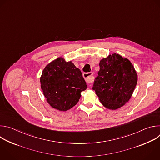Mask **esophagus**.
Wrapping results in <instances>:
<instances>
[{"mask_svg": "<svg viewBox=\"0 0 160 160\" xmlns=\"http://www.w3.org/2000/svg\"><path fill=\"white\" fill-rule=\"evenodd\" d=\"M83 77L84 79L86 80V82L88 83H92L94 81V78L92 76V72H88V73H84Z\"/></svg>", "mask_w": 160, "mask_h": 160, "instance_id": "esophagus-1", "label": "esophagus"}]
</instances>
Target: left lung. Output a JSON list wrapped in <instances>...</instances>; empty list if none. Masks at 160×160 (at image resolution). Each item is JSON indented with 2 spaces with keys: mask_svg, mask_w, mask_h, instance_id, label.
<instances>
[{
  "mask_svg": "<svg viewBox=\"0 0 160 160\" xmlns=\"http://www.w3.org/2000/svg\"><path fill=\"white\" fill-rule=\"evenodd\" d=\"M99 65L92 89L105 107L118 109L131 98L138 82L137 72L129 59L115 53L102 59Z\"/></svg>",
  "mask_w": 160,
  "mask_h": 160,
  "instance_id": "8db88e82",
  "label": "left lung"
}]
</instances>
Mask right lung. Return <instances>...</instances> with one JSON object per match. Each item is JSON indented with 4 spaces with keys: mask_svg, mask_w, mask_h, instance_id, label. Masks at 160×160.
Instances as JSON below:
<instances>
[{
    "mask_svg": "<svg viewBox=\"0 0 160 160\" xmlns=\"http://www.w3.org/2000/svg\"><path fill=\"white\" fill-rule=\"evenodd\" d=\"M40 82L47 102L59 111H67L75 106L81 92L87 88L79 69L62 57L56 58L45 68Z\"/></svg>",
    "mask_w": 160,
    "mask_h": 160,
    "instance_id": "add662e5",
    "label": "right lung"
}]
</instances>
